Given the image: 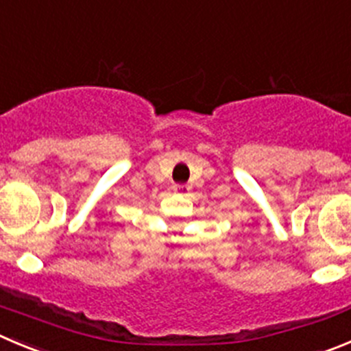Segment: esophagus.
I'll use <instances>...</instances> for the list:
<instances>
[{
    "mask_svg": "<svg viewBox=\"0 0 351 351\" xmlns=\"http://www.w3.org/2000/svg\"><path fill=\"white\" fill-rule=\"evenodd\" d=\"M173 191H175L176 194H186V192L191 191V185H186V183H176V185H173Z\"/></svg>",
    "mask_w": 351,
    "mask_h": 351,
    "instance_id": "obj_1",
    "label": "esophagus"
}]
</instances>
